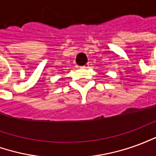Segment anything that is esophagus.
I'll return each mask as SVG.
<instances>
[{
  "instance_id": "34e87169",
  "label": "esophagus",
  "mask_w": 156,
  "mask_h": 156,
  "mask_svg": "<svg viewBox=\"0 0 156 156\" xmlns=\"http://www.w3.org/2000/svg\"><path fill=\"white\" fill-rule=\"evenodd\" d=\"M80 68H83V69H84V68H88V64L87 63V64L83 65V66H81V67H80Z\"/></svg>"
}]
</instances>
